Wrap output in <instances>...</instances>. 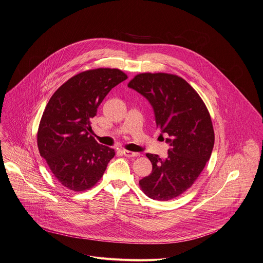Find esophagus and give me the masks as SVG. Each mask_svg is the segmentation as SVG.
Instances as JSON below:
<instances>
[{
	"mask_svg": "<svg viewBox=\"0 0 263 263\" xmlns=\"http://www.w3.org/2000/svg\"><path fill=\"white\" fill-rule=\"evenodd\" d=\"M122 152L126 157H137L140 155V153H138V152H132L129 150H123Z\"/></svg>",
	"mask_w": 263,
	"mask_h": 263,
	"instance_id": "esophagus-1",
	"label": "esophagus"
}]
</instances>
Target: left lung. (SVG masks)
Instances as JSON below:
<instances>
[{"mask_svg":"<svg viewBox=\"0 0 263 263\" xmlns=\"http://www.w3.org/2000/svg\"><path fill=\"white\" fill-rule=\"evenodd\" d=\"M128 87L150 103L160 136L168 135L167 156L147 153L152 172L139 184L150 199H175L193 185L211 157L215 134L208 109L198 92L175 74L140 73Z\"/></svg>","mask_w":263,"mask_h":263,"instance_id":"left-lung-1","label":"left lung"}]
</instances>
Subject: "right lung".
<instances>
[{
    "label": "right lung",
    "mask_w": 263,
    "mask_h": 263,
    "mask_svg": "<svg viewBox=\"0 0 263 263\" xmlns=\"http://www.w3.org/2000/svg\"><path fill=\"white\" fill-rule=\"evenodd\" d=\"M126 79L116 68L87 70L64 83L46 105L37 133L38 149L65 187L90 189L115 156L114 149L99 144L88 132L100 104Z\"/></svg>",
    "instance_id": "obj_1"
}]
</instances>
